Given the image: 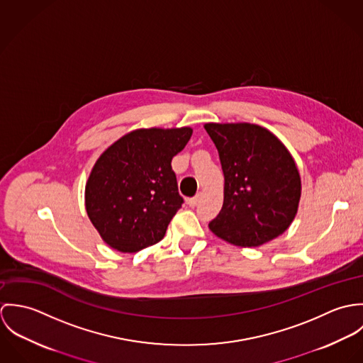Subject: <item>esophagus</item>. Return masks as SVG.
I'll return each mask as SVG.
<instances>
[{
    "label": "esophagus",
    "instance_id": "34e87169",
    "mask_svg": "<svg viewBox=\"0 0 363 363\" xmlns=\"http://www.w3.org/2000/svg\"><path fill=\"white\" fill-rule=\"evenodd\" d=\"M199 196H196V197H193V199H189L187 200V204H189V207L190 208H194L197 204H199Z\"/></svg>",
    "mask_w": 363,
    "mask_h": 363
}]
</instances>
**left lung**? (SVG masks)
I'll use <instances>...</instances> for the list:
<instances>
[{
	"label": "left lung",
	"instance_id": "1",
	"mask_svg": "<svg viewBox=\"0 0 363 363\" xmlns=\"http://www.w3.org/2000/svg\"><path fill=\"white\" fill-rule=\"evenodd\" d=\"M223 172V206L209 222L219 239L259 247L294 222L302 196L296 162L269 130L250 123H206Z\"/></svg>",
	"mask_w": 363,
	"mask_h": 363
}]
</instances>
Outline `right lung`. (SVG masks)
Wrapping results in <instances>:
<instances>
[{"instance_id":"right-lung-1","label":"right lung","mask_w":363,"mask_h":363,"mask_svg":"<svg viewBox=\"0 0 363 363\" xmlns=\"http://www.w3.org/2000/svg\"><path fill=\"white\" fill-rule=\"evenodd\" d=\"M191 134V127L137 128L98 157L86 180L85 208L107 246L137 253L163 239L183 204L172 157Z\"/></svg>"}]
</instances>
